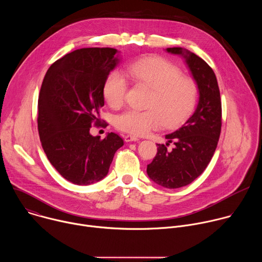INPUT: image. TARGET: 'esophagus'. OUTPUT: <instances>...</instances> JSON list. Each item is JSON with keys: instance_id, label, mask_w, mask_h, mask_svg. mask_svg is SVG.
I'll list each match as a JSON object with an SVG mask.
<instances>
[{"instance_id": "1", "label": "esophagus", "mask_w": 262, "mask_h": 262, "mask_svg": "<svg viewBox=\"0 0 262 262\" xmlns=\"http://www.w3.org/2000/svg\"><path fill=\"white\" fill-rule=\"evenodd\" d=\"M124 140H125V142H136V141H139L138 137L132 136V135H126L124 137Z\"/></svg>"}]
</instances>
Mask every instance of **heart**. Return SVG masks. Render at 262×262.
<instances>
[{"label": "heart", "instance_id": "heart-1", "mask_svg": "<svg viewBox=\"0 0 262 262\" xmlns=\"http://www.w3.org/2000/svg\"><path fill=\"white\" fill-rule=\"evenodd\" d=\"M125 72L136 86L149 89L144 111L127 110L115 118V126L125 133L143 136L158 128L175 127L194 111L198 98V84L182 74L170 61L150 56L129 64ZM107 104L119 108L125 101L127 82L121 73L111 72L103 84Z\"/></svg>", "mask_w": 262, "mask_h": 262}]
</instances>
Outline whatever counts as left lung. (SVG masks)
Segmentation results:
<instances>
[{"label":"left lung","instance_id":"1","mask_svg":"<svg viewBox=\"0 0 262 262\" xmlns=\"http://www.w3.org/2000/svg\"><path fill=\"white\" fill-rule=\"evenodd\" d=\"M167 51L185 58L198 84L199 102L188 121L166 136L168 143L158 144L157 156L147 165V174L164 188L178 189L193 182L209 164L220 139L222 102L215 74L203 59L181 48ZM170 142L176 145L171 151L167 148Z\"/></svg>","mask_w":262,"mask_h":262}]
</instances>
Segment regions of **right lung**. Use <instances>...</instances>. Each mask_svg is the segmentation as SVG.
Segmentation results:
<instances>
[{"label":"right lung","mask_w":262,"mask_h":262,"mask_svg":"<svg viewBox=\"0 0 262 262\" xmlns=\"http://www.w3.org/2000/svg\"><path fill=\"white\" fill-rule=\"evenodd\" d=\"M113 48L73 51L48 69L38 97V133L43 150L68 181L87 185L108 172L123 139L110 133L104 139L90 135L101 124L103 84L118 63ZM106 125V124H105Z\"/></svg>","instance_id":"1"}]
</instances>
